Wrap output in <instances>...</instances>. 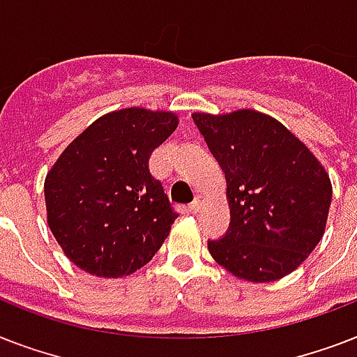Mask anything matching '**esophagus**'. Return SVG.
I'll list each match as a JSON object with an SVG mask.
<instances>
[{
	"mask_svg": "<svg viewBox=\"0 0 357 357\" xmlns=\"http://www.w3.org/2000/svg\"><path fill=\"white\" fill-rule=\"evenodd\" d=\"M204 202H206V200H204V196H196L195 202L190 204L189 209H190V211H192V213H198V211H200V209H202V207H204Z\"/></svg>",
	"mask_w": 357,
	"mask_h": 357,
	"instance_id": "esophagus-1",
	"label": "esophagus"
}]
</instances>
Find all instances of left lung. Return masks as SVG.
<instances>
[{
    "mask_svg": "<svg viewBox=\"0 0 357 357\" xmlns=\"http://www.w3.org/2000/svg\"><path fill=\"white\" fill-rule=\"evenodd\" d=\"M226 176L229 228L209 241L218 265L246 282L287 276L321 243L332 183L319 159L282 122L252 109L195 113Z\"/></svg>",
    "mask_w": 357,
    "mask_h": 357,
    "instance_id": "8db88e82",
    "label": "left lung"
}]
</instances>
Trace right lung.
Segmentation results:
<instances>
[{"instance_id": "right-lung-1", "label": "right lung", "mask_w": 357, "mask_h": 357, "mask_svg": "<svg viewBox=\"0 0 357 357\" xmlns=\"http://www.w3.org/2000/svg\"><path fill=\"white\" fill-rule=\"evenodd\" d=\"M178 128L167 111L103 114L66 146L44 181L47 226L72 263L100 278L139 271L161 248L178 213L150 155Z\"/></svg>"}]
</instances>
